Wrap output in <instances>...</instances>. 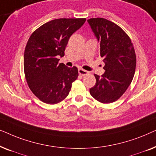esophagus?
Listing matches in <instances>:
<instances>
[{"mask_svg": "<svg viewBox=\"0 0 156 156\" xmlns=\"http://www.w3.org/2000/svg\"><path fill=\"white\" fill-rule=\"evenodd\" d=\"M78 72H79V74H80L81 76H85V75H87V74H88V73H89L88 72L86 71V70L83 69H79Z\"/></svg>", "mask_w": 156, "mask_h": 156, "instance_id": "1", "label": "esophagus"}]
</instances>
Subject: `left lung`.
I'll use <instances>...</instances> for the list:
<instances>
[{
    "mask_svg": "<svg viewBox=\"0 0 156 156\" xmlns=\"http://www.w3.org/2000/svg\"><path fill=\"white\" fill-rule=\"evenodd\" d=\"M100 44V56L105 70L100 76L94 74L96 84L90 94L101 103H112L126 91L135 74L136 57L131 40L119 25L106 19L87 20Z\"/></svg>",
    "mask_w": 156,
    "mask_h": 156,
    "instance_id": "left-lung-1",
    "label": "left lung"
}]
</instances>
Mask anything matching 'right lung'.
Masks as SVG:
<instances>
[{"label":"right lung","instance_id":"add662e5","mask_svg":"<svg viewBox=\"0 0 156 156\" xmlns=\"http://www.w3.org/2000/svg\"><path fill=\"white\" fill-rule=\"evenodd\" d=\"M86 18H59L44 23L33 32L24 53V72L27 84L40 100L49 104L62 101L77 79L76 67L58 63L65 55L69 37Z\"/></svg>","mask_w":156,"mask_h":156}]
</instances>
